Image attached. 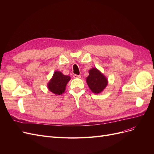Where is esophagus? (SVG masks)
I'll use <instances>...</instances> for the list:
<instances>
[{
  "label": "esophagus",
  "instance_id": "obj_1",
  "mask_svg": "<svg viewBox=\"0 0 154 154\" xmlns=\"http://www.w3.org/2000/svg\"><path fill=\"white\" fill-rule=\"evenodd\" d=\"M73 77H74V78H80L81 76L77 75V74H73Z\"/></svg>",
  "mask_w": 154,
  "mask_h": 154
}]
</instances>
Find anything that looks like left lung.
Listing matches in <instances>:
<instances>
[{
	"label": "left lung",
	"mask_w": 154,
	"mask_h": 154,
	"mask_svg": "<svg viewBox=\"0 0 154 154\" xmlns=\"http://www.w3.org/2000/svg\"><path fill=\"white\" fill-rule=\"evenodd\" d=\"M88 73L89 75L86 78L88 87L94 94H100L108 85V79L96 67L90 69Z\"/></svg>",
	"instance_id": "1"
}]
</instances>
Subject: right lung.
<instances>
[{
  "instance_id": "1",
  "label": "right lung",
  "mask_w": 154,
  "mask_h": 154,
  "mask_svg": "<svg viewBox=\"0 0 154 154\" xmlns=\"http://www.w3.org/2000/svg\"><path fill=\"white\" fill-rule=\"evenodd\" d=\"M71 80L69 76L64 75L60 71L54 72L53 77L48 83V89L57 95H61L66 91L67 83Z\"/></svg>"
}]
</instances>
